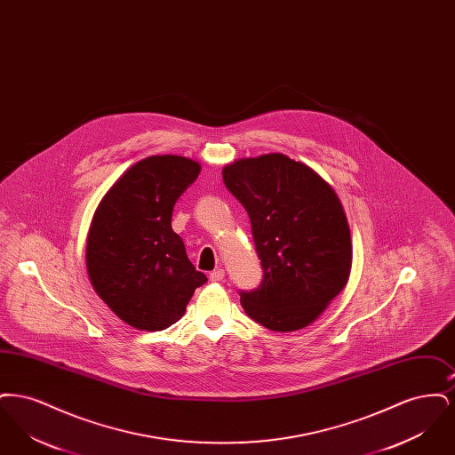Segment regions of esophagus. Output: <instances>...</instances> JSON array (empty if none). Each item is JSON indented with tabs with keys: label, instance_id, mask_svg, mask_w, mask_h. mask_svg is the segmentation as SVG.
Masks as SVG:
<instances>
[{
	"label": "esophagus",
	"instance_id": "1",
	"mask_svg": "<svg viewBox=\"0 0 455 455\" xmlns=\"http://www.w3.org/2000/svg\"><path fill=\"white\" fill-rule=\"evenodd\" d=\"M223 278H225V271L223 269H215V271L210 273V282H221Z\"/></svg>",
	"mask_w": 455,
	"mask_h": 455
}]
</instances>
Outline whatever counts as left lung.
Segmentation results:
<instances>
[{
    "instance_id": "left-lung-1",
    "label": "left lung",
    "mask_w": 455,
    "mask_h": 455,
    "mask_svg": "<svg viewBox=\"0 0 455 455\" xmlns=\"http://www.w3.org/2000/svg\"><path fill=\"white\" fill-rule=\"evenodd\" d=\"M223 182L247 210L262 283L240 293L249 317L278 332L312 324L347 286L353 245L329 182L283 153L238 158Z\"/></svg>"
}]
</instances>
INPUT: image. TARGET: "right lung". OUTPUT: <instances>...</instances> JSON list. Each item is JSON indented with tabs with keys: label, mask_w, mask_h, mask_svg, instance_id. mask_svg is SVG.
Returning a JSON list of instances; mask_svg holds the SVG:
<instances>
[{
	"label": "right lung",
	"mask_w": 455,
	"mask_h": 455,
	"mask_svg": "<svg viewBox=\"0 0 455 455\" xmlns=\"http://www.w3.org/2000/svg\"><path fill=\"white\" fill-rule=\"evenodd\" d=\"M199 172V162L188 156H147L112 184L92 218L85 252L90 283L138 331L177 323L196 288L208 282L171 223L177 197Z\"/></svg>",
	"instance_id": "add662e5"
}]
</instances>
